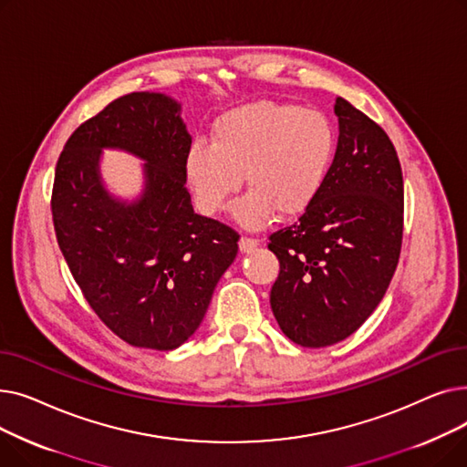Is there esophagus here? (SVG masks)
Instances as JSON below:
<instances>
[{"label": "esophagus", "mask_w": 467, "mask_h": 467, "mask_svg": "<svg viewBox=\"0 0 467 467\" xmlns=\"http://www.w3.org/2000/svg\"><path fill=\"white\" fill-rule=\"evenodd\" d=\"M238 246H240V252L250 254V252H254L259 246V240L257 238H250V236H242L240 242H238Z\"/></svg>", "instance_id": "obj_1"}]
</instances>
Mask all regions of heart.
Wrapping results in <instances>:
<instances>
[{
	"instance_id": "b5f03b06",
	"label": "heart",
	"mask_w": 467,
	"mask_h": 467,
	"mask_svg": "<svg viewBox=\"0 0 467 467\" xmlns=\"http://www.w3.org/2000/svg\"><path fill=\"white\" fill-rule=\"evenodd\" d=\"M331 119L291 102H254L217 117L212 143H194L185 161L196 206L223 212L246 174L252 189L234 208L246 227H261L278 210L305 213L324 191L337 157Z\"/></svg>"
}]
</instances>
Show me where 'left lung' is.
I'll list each match as a JSON object with an SVG mask.
<instances>
[{
	"label": "left lung",
	"mask_w": 467,
	"mask_h": 467,
	"mask_svg": "<svg viewBox=\"0 0 467 467\" xmlns=\"http://www.w3.org/2000/svg\"><path fill=\"white\" fill-rule=\"evenodd\" d=\"M331 174L297 223L268 236L280 261L271 308L305 348L350 337L382 301L401 254L403 174L394 143L373 119L337 98Z\"/></svg>",
	"instance_id": "left-lung-1"
}]
</instances>
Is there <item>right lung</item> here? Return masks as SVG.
Returning a JSON list of instances; mask_svg holds the SVG:
<instances>
[{
    "instance_id": "add662e5",
    "label": "right lung",
    "mask_w": 467,
    "mask_h": 467,
    "mask_svg": "<svg viewBox=\"0 0 467 467\" xmlns=\"http://www.w3.org/2000/svg\"><path fill=\"white\" fill-rule=\"evenodd\" d=\"M180 111L159 92L120 96L69 136L55 171L53 223L71 276L96 316L138 348L183 345L238 254L234 229L192 210L185 187L191 136ZM102 149L146 161L138 202L105 191Z\"/></svg>"
}]
</instances>
